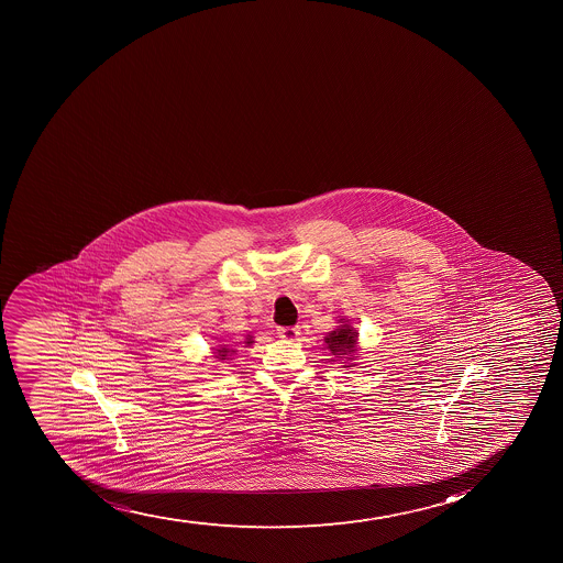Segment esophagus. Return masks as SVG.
<instances>
[{"mask_svg":"<svg viewBox=\"0 0 563 563\" xmlns=\"http://www.w3.org/2000/svg\"><path fill=\"white\" fill-rule=\"evenodd\" d=\"M277 334L283 340H296L299 335V329L297 327H277Z\"/></svg>","mask_w":563,"mask_h":563,"instance_id":"esophagus-1","label":"esophagus"}]
</instances>
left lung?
Instances as JSON below:
<instances>
[{"mask_svg":"<svg viewBox=\"0 0 563 563\" xmlns=\"http://www.w3.org/2000/svg\"><path fill=\"white\" fill-rule=\"evenodd\" d=\"M357 332L351 329V324H341L332 334L324 340L329 343V349L335 357L351 356L356 351ZM352 360V357H349Z\"/></svg>","mask_w":563,"mask_h":563,"instance_id":"obj_1","label":"left lung"}]
</instances>
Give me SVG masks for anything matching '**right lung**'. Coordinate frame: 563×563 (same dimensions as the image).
Wrapping results in <instances>:
<instances>
[{
    "label": "right lung",
    "mask_w": 563,
    "mask_h": 563,
    "mask_svg": "<svg viewBox=\"0 0 563 563\" xmlns=\"http://www.w3.org/2000/svg\"><path fill=\"white\" fill-rule=\"evenodd\" d=\"M247 343H251V341L247 340ZM228 349L223 346L222 351H218V357H220V360H225V354H228Z\"/></svg>",
    "instance_id": "add662e5"
}]
</instances>
